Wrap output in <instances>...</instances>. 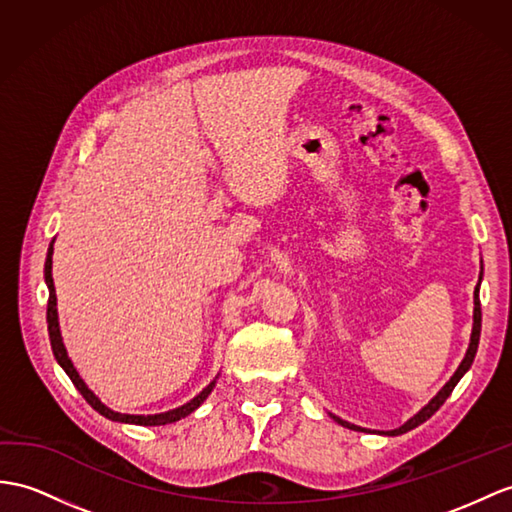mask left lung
<instances>
[{
	"instance_id": "1",
	"label": "left lung",
	"mask_w": 512,
	"mask_h": 512,
	"mask_svg": "<svg viewBox=\"0 0 512 512\" xmlns=\"http://www.w3.org/2000/svg\"><path fill=\"white\" fill-rule=\"evenodd\" d=\"M480 280H482V271H480V278H478V286H476V291H473V330H471V341H469V347H467V354H465V358H463V363L458 365V369H456V373L454 376L450 378V382H447L443 389L436 393L432 400L423 406L419 413L415 415V417H410L402 428H397V430H389V432H382V434H389V436H397V434H404V432H408V430H413V428H417V426H421L423 421H428L436 410H439L441 406H443V402L447 400V397L452 395V391H454V386L458 384V380L465 376V373L469 371V367H471V363H473V358H476V352H478V343H480V328H482V310H480ZM332 419L336 421V423H341L343 428H350V430H365V428H358V426H354V423H347V421H343V419H339L336 415H332Z\"/></svg>"
}]
</instances>
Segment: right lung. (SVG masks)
Here are the masks:
<instances>
[{"instance_id": "add662e5", "label": "right lung", "mask_w": 512, "mask_h": 512, "mask_svg": "<svg viewBox=\"0 0 512 512\" xmlns=\"http://www.w3.org/2000/svg\"><path fill=\"white\" fill-rule=\"evenodd\" d=\"M52 254H54V241L47 249V258H45V282H47V289H49V299H47V330H49V341H52V352L58 360V365L65 369L67 376L71 378V382L76 384V389L82 393V397L86 402H89L99 415H104L106 419L112 421H121V423H134V426H165V423H173V421H180L182 417L191 415L195 408H199L204 404L206 397L210 395L215 386V380L210 382L206 389L195 395L191 402H186L180 408H173L167 410V413H160V415H123V413H115V410H110L106 404L99 402V397H95V393L89 389V386L84 384V380L80 378V373L73 367L71 358L67 356L65 350V343H62V336H60V326H58V308H56V289H54V278H52Z\"/></svg>"}]
</instances>
